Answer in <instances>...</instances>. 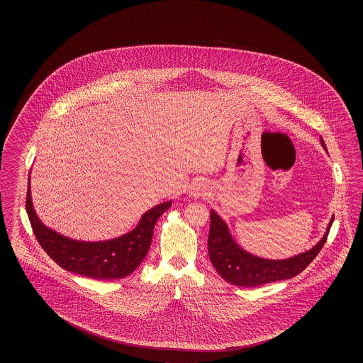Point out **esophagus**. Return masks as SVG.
Instances as JSON below:
<instances>
[{"instance_id":"1","label":"esophagus","mask_w":363,"mask_h":363,"mask_svg":"<svg viewBox=\"0 0 363 363\" xmlns=\"http://www.w3.org/2000/svg\"><path fill=\"white\" fill-rule=\"evenodd\" d=\"M206 185L203 184V182H196L194 185H193V188H191V196L193 197H200V196H203V194H206Z\"/></svg>"}]
</instances>
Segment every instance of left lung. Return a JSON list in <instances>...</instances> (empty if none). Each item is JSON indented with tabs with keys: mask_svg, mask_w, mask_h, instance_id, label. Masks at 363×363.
Masks as SVG:
<instances>
[{
	"mask_svg": "<svg viewBox=\"0 0 363 363\" xmlns=\"http://www.w3.org/2000/svg\"><path fill=\"white\" fill-rule=\"evenodd\" d=\"M320 141L323 148L327 151V145L323 138H320ZM332 222L333 218L329 222L324 237L309 250L290 259H268L257 257L243 250L231 237L225 220L215 211H211L208 255L218 274L234 286L256 287L265 283L291 279L301 274L323 249Z\"/></svg>",
	"mask_w": 363,
	"mask_h": 363,
	"instance_id": "left-lung-1",
	"label": "left lung"
}]
</instances>
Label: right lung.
<instances>
[{"mask_svg":"<svg viewBox=\"0 0 363 363\" xmlns=\"http://www.w3.org/2000/svg\"><path fill=\"white\" fill-rule=\"evenodd\" d=\"M170 207L172 201L151 208L141 216L136 228L118 238L76 241L58 234L39 220L33 206L28 178L26 209L39 245L61 268L91 279H121L130 275L148 253L159 216Z\"/></svg>","mask_w":363,"mask_h":363,"instance_id":"add662e5","label":"right lung"}]
</instances>
